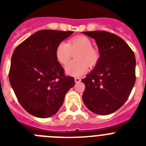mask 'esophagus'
I'll use <instances>...</instances> for the list:
<instances>
[{
  "instance_id": "esophagus-1",
  "label": "esophagus",
  "mask_w": 146,
  "mask_h": 146,
  "mask_svg": "<svg viewBox=\"0 0 146 146\" xmlns=\"http://www.w3.org/2000/svg\"><path fill=\"white\" fill-rule=\"evenodd\" d=\"M74 81H75L76 83H79L81 81V79L80 77H75V78H74Z\"/></svg>"
}]
</instances>
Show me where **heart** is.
I'll use <instances>...</instances> for the list:
<instances>
[{"mask_svg":"<svg viewBox=\"0 0 146 146\" xmlns=\"http://www.w3.org/2000/svg\"><path fill=\"white\" fill-rule=\"evenodd\" d=\"M75 60L69 62L65 66L67 74L73 77H80L85 74L90 66H94L99 60V52L92 47L91 40L85 36H76L68 41L60 42L55 48V55L58 61L66 64L72 55V52H76Z\"/></svg>","mask_w":146,"mask_h":146,"instance_id":"b5f03b06","label":"heart"}]
</instances>
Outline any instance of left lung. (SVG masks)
Wrapping results in <instances>:
<instances>
[{
  "label": "left lung",
  "instance_id": "left-lung-1",
  "mask_svg": "<svg viewBox=\"0 0 146 146\" xmlns=\"http://www.w3.org/2000/svg\"><path fill=\"white\" fill-rule=\"evenodd\" d=\"M83 33L95 39L100 56L95 68L82 80L86 86L82 101L93 113L111 114L123 106L133 88L135 54L117 35L104 31Z\"/></svg>",
  "mask_w": 146,
  "mask_h": 146
}]
</instances>
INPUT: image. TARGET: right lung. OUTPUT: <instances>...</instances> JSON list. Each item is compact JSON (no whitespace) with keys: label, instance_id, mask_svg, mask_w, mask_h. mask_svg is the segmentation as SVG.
I'll list each match as a JSON object with an SVG mask.
<instances>
[{"label":"right lung","instance_id":"add662e5","mask_svg":"<svg viewBox=\"0 0 146 146\" xmlns=\"http://www.w3.org/2000/svg\"><path fill=\"white\" fill-rule=\"evenodd\" d=\"M72 31L41 30L18 45L10 66V84L28 113L38 118L52 116L64 103L65 95L74 86L55 58L58 44Z\"/></svg>","mask_w":146,"mask_h":146}]
</instances>
